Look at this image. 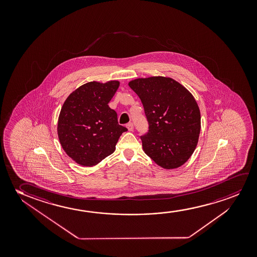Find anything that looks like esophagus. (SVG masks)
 I'll return each mask as SVG.
<instances>
[{
	"mask_svg": "<svg viewBox=\"0 0 257 257\" xmlns=\"http://www.w3.org/2000/svg\"><path fill=\"white\" fill-rule=\"evenodd\" d=\"M127 129L132 132V131H134V123H128L126 124Z\"/></svg>",
	"mask_w": 257,
	"mask_h": 257,
	"instance_id": "34e87169",
	"label": "esophagus"
}]
</instances>
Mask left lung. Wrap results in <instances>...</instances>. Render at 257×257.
Wrapping results in <instances>:
<instances>
[{
	"mask_svg": "<svg viewBox=\"0 0 257 257\" xmlns=\"http://www.w3.org/2000/svg\"><path fill=\"white\" fill-rule=\"evenodd\" d=\"M130 87L144 107L149 130L142 147L157 165L177 169L197 148L201 115L193 95L172 78L152 76L131 81Z\"/></svg>",
	"mask_w": 257,
	"mask_h": 257,
	"instance_id": "left-lung-1",
	"label": "left lung"
}]
</instances>
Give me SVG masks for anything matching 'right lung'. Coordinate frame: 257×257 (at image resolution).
I'll return each mask as SVG.
<instances>
[{
  "label": "right lung",
  "instance_id": "1",
  "mask_svg": "<svg viewBox=\"0 0 257 257\" xmlns=\"http://www.w3.org/2000/svg\"><path fill=\"white\" fill-rule=\"evenodd\" d=\"M119 81H90L72 92L60 110L58 137L61 147L74 162L92 167L111 155L125 127L108 103Z\"/></svg>",
  "mask_w": 257,
  "mask_h": 257
}]
</instances>
